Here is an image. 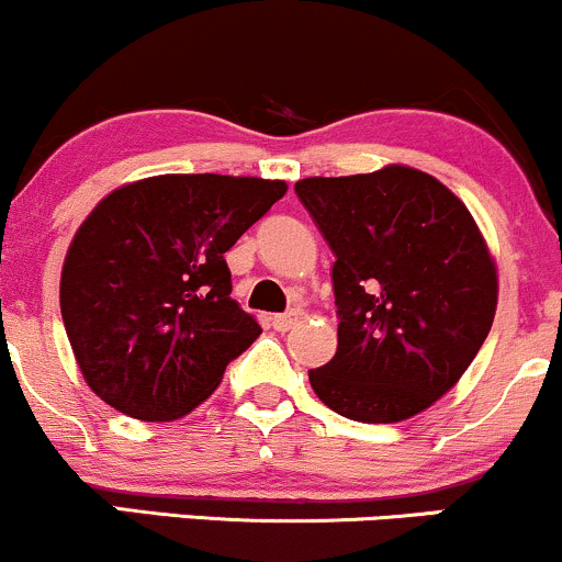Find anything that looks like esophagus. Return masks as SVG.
I'll use <instances>...</instances> for the list:
<instances>
[{"instance_id": "obj_1", "label": "esophagus", "mask_w": 562, "mask_h": 562, "mask_svg": "<svg viewBox=\"0 0 562 562\" xmlns=\"http://www.w3.org/2000/svg\"><path fill=\"white\" fill-rule=\"evenodd\" d=\"M299 322H301V312H285V314H277V317L272 319V325L277 333H288V330H293Z\"/></svg>"}]
</instances>
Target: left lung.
Returning a JSON list of instances; mask_svg holds the SVG:
<instances>
[{"mask_svg": "<svg viewBox=\"0 0 562 562\" xmlns=\"http://www.w3.org/2000/svg\"><path fill=\"white\" fill-rule=\"evenodd\" d=\"M330 243L338 351L308 370L322 404L357 423H402L475 359L496 312V263L447 184L391 164L295 182Z\"/></svg>", "mask_w": 562, "mask_h": 562, "instance_id": "8db88e82", "label": "left lung"}]
</instances>
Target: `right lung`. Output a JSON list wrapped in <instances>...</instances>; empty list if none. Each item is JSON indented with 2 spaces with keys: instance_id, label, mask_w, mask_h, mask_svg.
I'll use <instances>...</instances> for the list:
<instances>
[{
  "instance_id": "1",
  "label": "right lung",
  "mask_w": 562,
  "mask_h": 562,
  "mask_svg": "<svg viewBox=\"0 0 562 562\" xmlns=\"http://www.w3.org/2000/svg\"><path fill=\"white\" fill-rule=\"evenodd\" d=\"M285 192L282 179L160 173L94 205L63 261L60 312L102 402L169 423L218 389L261 335L229 299L224 254Z\"/></svg>"
}]
</instances>
